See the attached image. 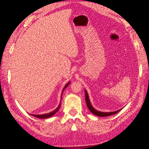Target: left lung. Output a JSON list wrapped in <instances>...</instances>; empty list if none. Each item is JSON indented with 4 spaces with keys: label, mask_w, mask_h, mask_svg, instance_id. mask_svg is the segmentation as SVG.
<instances>
[{
    "label": "left lung",
    "mask_w": 149,
    "mask_h": 149,
    "mask_svg": "<svg viewBox=\"0 0 149 149\" xmlns=\"http://www.w3.org/2000/svg\"><path fill=\"white\" fill-rule=\"evenodd\" d=\"M85 91V99H86V104L87 106L88 107L89 110L91 111L93 114H94V115H96L97 116H100V117H106V116H112L114 115L116 113H118L119 111H120L121 109L116 111L114 112H101V111H98L97 110H96L92 106L91 102H90L89 101V96L88 94L86 91V90L84 89Z\"/></svg>",
    "instance_id": "obj_1"
}]
</instances>
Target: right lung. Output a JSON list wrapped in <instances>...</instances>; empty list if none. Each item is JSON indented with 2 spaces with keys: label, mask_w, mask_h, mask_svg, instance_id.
Returning <instances> with one entry per match:
<instances>
[{
  "label": "right lung",
  "mask_w": 149,
  "mask_h": 149,
  "mask_svg": "<svg viewBox=\"0 0 149 149\" xmlns=\"http://www.w3.org/2000/svg\"><path fill=\"white\" fill-rule=\"evenodd\" d=\"M70 82L68 83L65 85V86L64 87V88L63 89V91H62V93H61V98H62L63 93L64 90L66 89V88H67V86L70 84ZM60 106H61V102H60L59 105H58V106L56 108V109H55V110L53 111L52 112H49V113H47V114H30V115L35 117V118H40V119H45V118H50V117H52V116H53L54 114H55V113H56V112L58 111V110H59L60 107Z\"/></svg>",
  "instance_id": "right-lung-1"
}]
</instances>
